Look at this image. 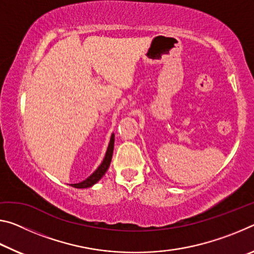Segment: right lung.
Segmentation results:
<instances>
[{"mask_svg":"<svg viewBox=\"0 0 254 254\" xmlns=\"http://www.w3.org/2000/svg\"><path fill=\"white\" fill-rule=\"evenodd\" d=\"M113 149H114V133H112L109 147H107L106 153H105V157H104V159H103V161L100 165V167H98V168L94 171V173L89 176L88 178L83 180V182H80L78 184H71V187L88 188V187H92L93 185H95L98 180H100L103 176L105 175L107 169H109L110 163L112 160V156H113Z\"/></svg>","mask_w":254,"mask_h":254,"instance_id":"add662e5","label":"right lung"}]
</instances>
